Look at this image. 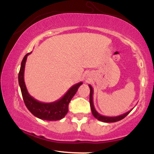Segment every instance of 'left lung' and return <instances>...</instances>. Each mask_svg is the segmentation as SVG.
<instances>
[{
    "instance_id": "left-lung-1",
    "label": "left lung",
    "mask_w": 154,
    "mask_h": 154,
    "mask_svg": "<svg viewBox=\"0 0 154 154\" xmlns=\"http://www.w3.org/2000/svg\"><path fill=\"white\" fill-rule=\"evenodd\" d=\"M89 88L91 89V93H90V104H91V111L93 115L94 116V117L96 118L97 119L99 120V121L103 122H118L119 120L124 119L126 116H128L130 112L132 110L128 111V112L125 113V114H121V115L116 116H106L100 115L99 113L95 110L94 105H93V88L91 85H89Z\"/></svg>"
}]
</instances>
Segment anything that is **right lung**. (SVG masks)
<instances>
[{
	"instance_id": "add662e5",
	"label": "right lung",
	"mask_w": 154,
	"mask_h": 154,
	"mask_svg": "<svg viewBox=\"0 0 154 154\" xmlns=\"http://www.w3.org/2000/svg\"><path fill=\"white\" fill-rule=\"evenodd\" d=\"M30 53H28L24 56L22 63H21L20 70L19 72V84L21 88V92L23 97L24 103L32 114L35 116L40 119L48 120V121H56L63 119L69 110V103L71 101L72 98L77 93L79 86L82 84V82L74 85L69 89L63 97L59 100L51 103H43L35 99L32 96L28 93L25 82H24V74L25 63L27 56Z\"/></svg>"
}]
</instances>
